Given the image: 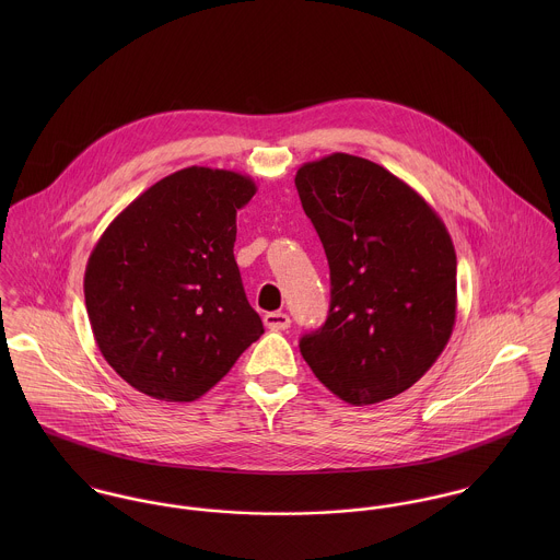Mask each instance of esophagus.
Masks as SVG:
<instances>
[{
	"mask_svg": "<svg viewBox=\"0 0 560 560\" xmlns=\"http://www.w3.org/2000/svg\"><path fill=\"white\" fill-rule=\"evenodd\" d=\"M262 323H265V327L271 329V331H282V329H287V327L291 325V319H289V315H284V313H267V315L262 317Z\"/></svg>",
	"mask_w": 560,
	"mask_h": 560,
	"instance_id": "34e87169",
	"label": "esophagus"
}]
</instances>
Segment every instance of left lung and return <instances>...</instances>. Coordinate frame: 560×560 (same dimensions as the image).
Segmentation results:
<instances>
[{"label":"left lung","mask_w":560,"mask_h":560,"mask_svg":"<svg viewBox=\"0 0 560 560\" xmlns=\"http://www.w3.org/2000/svg\"><path fill=\"white\" fill-rule=\"evenodd\" d=\"M295 185L331 282L329 315L300 351L338 399H393L433 366L453 334V240L427 200L380 163L331 153L304 163Z\"/></svg>","instance_id":"8db88e82"}]
</instances>
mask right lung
<instances>
[{"label":"right lung","mask_w":560,"mask_h":560,"mask_svg":"<svg viewBox=\"0 0 560 560\" xmlns=\"http://www.w3.org/2000/svg\"><path fill=\"white\" fill-rule=\"evenodd\" d=\"M256 183L183 167L140 194L90 252L83 295L98 351L136 390L189 402L260 338L235 260L237 211Z\"/></svg>","instance_id":"right-lung-1"}]
</instances>
